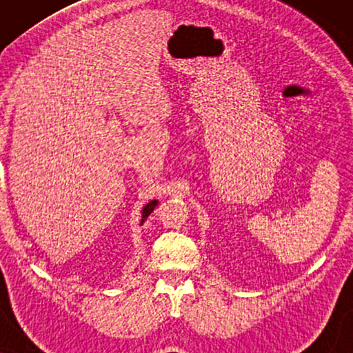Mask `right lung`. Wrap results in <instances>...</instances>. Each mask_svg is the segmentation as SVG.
Segmentation results:
<instances>
[{
	"label": "right lung",
	"mask_w": 353,
	"mask_h": 353,
	"mask_svg": "<svg viewBox=\"0 0 353 353\" xmlns=\"http://www.w3.org/2000/svg\"><path fill=\"white\" fill-rule=\"evenodd\" d=\"M156 205H157V201H151L146 207H144V209H143V219H141V223H144V220H146L148 216L151 215V212L154 210V207H156Z\"/></svg>",
	"instance_id": "right-lung-1"
}]
</instances>
